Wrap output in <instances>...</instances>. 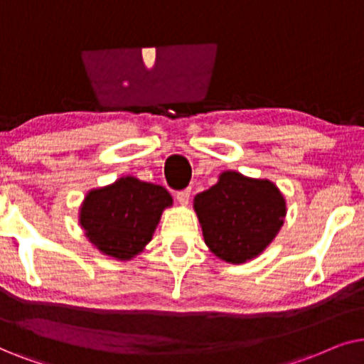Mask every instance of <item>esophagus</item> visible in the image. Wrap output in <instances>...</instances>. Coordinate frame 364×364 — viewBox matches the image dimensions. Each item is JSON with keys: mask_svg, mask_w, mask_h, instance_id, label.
Masks as SVG:
<instances>
[{"mask_svg": "<svg viewBox=\"0 0 364 364\" xmlns=\"http://www.w3.org/2000/svg\"><path fill=\"white\" fill-rule=\"evenodd\" d=\"M190 198H191V188H186V190H181L176 193V200L179 201V205L186 206L188 203H190Z\"/></svg>", "mask_w": 364, "mask_h": 364, "instance_id": "obj_1", "label": "esophagus"}]
</instances>
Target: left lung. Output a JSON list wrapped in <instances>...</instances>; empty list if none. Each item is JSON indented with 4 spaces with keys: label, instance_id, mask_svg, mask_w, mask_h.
Listing matches in <instances>:
<instances>
[{
    "label": "left lung",
    "instance_id": "left-lung-1",
    "mask_svg": "<svg viewBox=\"0 0 364 364\" xmlns=\"http://www.w3.org/2000/svg\"><path fill=\"white\" fill-rule=\"evenodd\" d=\"M205 243L231 264L256 258L276 238L287 216V201L269 179L223 171L218 183L193 201Z\"/></svg>",
    "mask_w": 364,
    "mask_h": 364
}]
</instances>
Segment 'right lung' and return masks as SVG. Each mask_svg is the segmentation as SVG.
I'll return each mask as SVG.
<instances>
[{
  "instance_id": "1",
  "label": "right lung",
  "mask_w": 364,
  "mask_h": 364,
  "mask_svg": "<svg viewBox=\"0 0 364 364\" xmlns=\"http://www.w3.org/2000/svg\"><path fill=\"white\" fill-rule=\"evenodd\" d=\"M173 198L163 186L123 176L91 190L80 208V225L101 253L129 261L141 253Z\"/></svg>"
}]
</instances>
